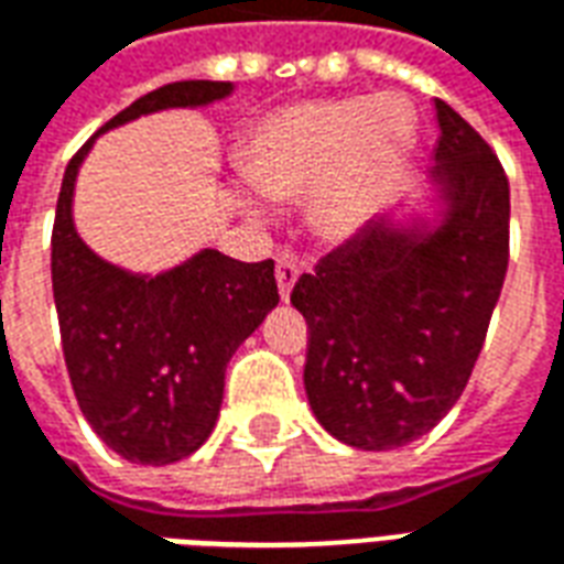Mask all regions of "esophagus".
<instances>
[{"instance_id":"34e87169","label":"esophagus","mask_w":564,"mask_h":564,"mask_svg":"<svg viewBox=\"0 0 564 564\" xmlns=\"http://www.w3.org/2000/svg\"><path fill=\"white\" fill-rule=\"evenodd\" d=\"M274 262H278V269H274L278 293H281L283 302H290V293H293L295 281H299V262H295L290 250H281V253L274 257Z\"/></svg>"}]
</instances>
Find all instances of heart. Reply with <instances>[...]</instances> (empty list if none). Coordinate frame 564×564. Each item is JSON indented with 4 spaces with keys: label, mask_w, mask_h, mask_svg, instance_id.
<instances>
[{
    "label": "heart",
    "mask_w": 564,
    "mask_h": 564,
    "mask_svg": "<svg viewBox=\"0 0 564 564\" xmlns=\"http://www.w3.org/2000/svg\"><path fill=\"white\" fill-rule=\"evenodd\" d=\"M416 141L414 111L395 96L299 102L262 117L238 150L245 181L278 202L307 198V223L326 245L366 235Z\"/></svg>",
    "instance_id": "obj_1"
}]
</instances>
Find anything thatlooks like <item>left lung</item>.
<instances>
[{
	"label": "left lung",
	"mask_w": 564,
	"mask_h": 564,
	"mask_svg": "<svg viewBox=\"0 0 564 564\" xmlns=\"http://www.w3.org/2000/svg\"><path fill=\"white\" fill-rule=\"evenodd\" d=\"M435 115L423 202L338 247L290 295L307 323L311 411L356 449H399L449 414L508 271L505 169L447 102Z\"/></svg>",
	"instance_id": "left-lung-1"
}]
</instances>
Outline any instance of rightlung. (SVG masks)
Instances as JSON below:
<instances>
[{"mask_svg":"<svg viewBox=\"0 0 564 564\" xmlns=\"http://www.w3.org/2000/svg\"><path fill=\"white\" fill-rule=\"evenodd\" d=\"M232 90L229 80H177L135 99L75 153L56 198L51 278L72 390L93 432L135 465H169L208 441L229 359L281 302L274 262L205 247L160 274L120 269L78 235L75 184L108 129Z\"/></svg>","mask_w":564,"mask_h":564,"instance_id":"add662e5","label":"right lung"}]
</instances>
